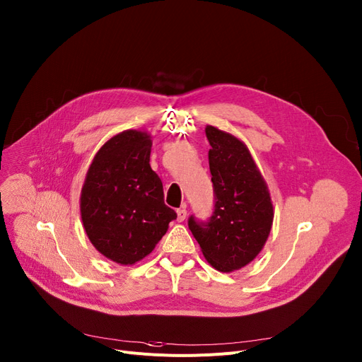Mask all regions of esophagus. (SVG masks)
Returning <instances> with one entry per match:
<instances>
[{
    "label": "esophagus",
    "instance_id": "34e87169",
    "mask_svg": "<svg viewBox=\"0 0 362 362\" xmlns=\"http://www.w3.org/2000/svg\"><path fill=\"white\" fill-rule=\"evenodd\" d=\"M176 212H177V221H179V222H183V221H185V219H186V215H187V211H186V209H185V208H179V209H177V211H176Z\"/></svg>",
    "mask_w": 362,
    "mask_h": 362
}]
</instances>
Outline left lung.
Here are the masks:
<instances>
[{
    "instance_id": "1",
    "label": "left lung",
    "mask_w": 362,
    "mask_h": 362,
    "mask_svg": "<svg viewBox=\"0 0 362 362\" xmlns=\"http://www.w3.org/2000/svg\"><path fill=\"white\" fill-rule=\"evenodd\" d=\"M205 133L211 144L214 212L208 221L192 215L187 225L209 264L229 273L247 266L264 247L273 204L245 144L212 125Z\"/></svg>"
}]
</instances>
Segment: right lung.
I'll return each mask as SVG.
<instances>
[{"label":"right lung","mask_w":362,"mask_h":362,"mask_svg":"<svg viewBox=\"0 0 362 362\" xmlns=\"http://www.w3.org/2000/svg\"><path fill=\"white\" fill-rule=\"evenodd\" d=\"M150 151L147 133L122 131L96 153L82 187L81 215L88 238L122 266L148 255L177 218L164 204Z\"/></svg>","instance_id":"1"}]
</instances>
